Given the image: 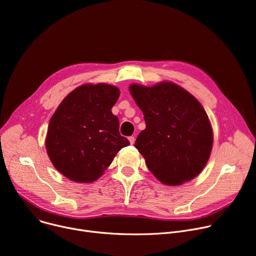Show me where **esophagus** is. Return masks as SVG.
<instances>
[{"mask_svg":"<svg viewBox=\"0 0 256 256\" xmlns=\"http://www.w3.org/2000/svg\"><path fill=\"white\" fill-rule=\"evenodd\" d=\"M128 140H129V142H130L131 144H133L135 142V137H134V136H129Z\"/></svg>","mask_w":256,"mask_h":256,"instance_id":"obj_1","label":"esophagus"}]
</instances>
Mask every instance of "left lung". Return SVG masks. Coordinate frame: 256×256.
Returning a JSON list of instances; mask_svg holds the SVG:
<instances>
[{
    "label": "left lung",
    "mask_w": 256,
    "mask_h": 256,
    "mask_svg": "<svg viewBox=\"0 0 256 256\" xmlns=\"http://www.w3.org/2000/svg\"><path fill=\"white\" fill-rule=\"evenodd\" d=\"M129 90L146 125L134 146L150 171L167 186L196 178L205 167L213 144L212 128L201 104L169 82L152 87L133 84Z\"/></svg>",
    "instance_id": "1"
}]
</instances>
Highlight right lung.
I'll use <instances>...</instances> for the list:
<instances>
[{
  "label": "right lung",
  "instance_id": "right-lung-1",
  "mask_svg": "<svg viewBox=\"0 0 256 256\" xmlns=\"http://www.w3.org/2000/svg\"><path fill=\"white\" fill-rule=\"evenodd\" d=\"M120 90L108 84H87L70 92L52 116L46 148L54 167L76 182L100 178L114 156L130 144L119 132L112 108Z\"/></svg>",
  "mask_w": 256,
  "mask_h": 256
}]
</instances>
